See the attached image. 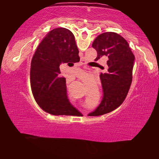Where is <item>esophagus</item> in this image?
Returning a JSON list of instances; mask_svg holds the SVG:
<instances>
[{"mask_svg": "<svg viewBox=\"0 0 159 159\" xmlns=\"http://www.w3.org/2000/svg\"><path fill=\"white\" fill-rule=\"evenodd\" d=\"M83 62H80V65H83Z\"/></svg>", "mask_w": 159, "mask_h": 159, "instance_id": "obj_1", "label": "esophagus"}]
</instances>
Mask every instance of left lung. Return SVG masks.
I'll return each instance as SVG.
<instances>
[{"mask_svg":"<svg viewBox=\"0 0 159 159\" xmlns=\"http://www.w3.org/2000/svg\"><path fill=\"white\" fill-rule=\"evenodd\" d=\"M92 46L98 56L108 58L106 73L100 74L104 96L99 106L89 116L109 113L121 105L130 89L134 56L126 40L114 32H105L96 38Z\"/></svg>","mask_w":159,"mask_h":159,"instance_id":"obj_1","label":"left lung"}]
</instances>
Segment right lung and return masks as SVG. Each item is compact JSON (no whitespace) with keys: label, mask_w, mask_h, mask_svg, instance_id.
I'll return each mask as SVG.
<instances>
[{"label":"right lung","mask_w":159,"mask_h":159,"mask_svg":"<svg viewBox=\"0 0 159 159\" xmlns=\"http://www.w3.org/2000/svg\"><path fill=\"white\" fill-rule=\"evenodd\" d=\"M79 52L74 34L61 27L50 31L38 46L31 63L30 81L35 100L44 111L55 116L79 112L66 95L65 78L60 76V64L79 62Z\"/></svg>","instance_id":"1"}]
</instances>
